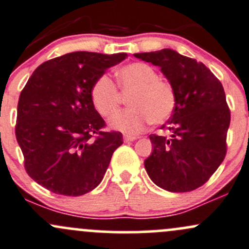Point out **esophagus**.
Segmentation results:
<instances>
[{"instance_id":"34e87169","label":"esophagus","mask_w":249,"mask_h":249,"mask_svg":"<svg viewBox=\"0 0 249 249\" xmlns=\"http://www.w3.org/2000/svg\"><path fill=\"white\" fill-rule=\"evenodd\" d=\"M135 139H137V137H135V135H128V134L124 135V142H134Z\"/></svg>"}]
</instances>
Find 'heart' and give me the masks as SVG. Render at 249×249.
I'll return each instance as SVG.
<instances>
[{
  "label": "heart",
  "instance_id": "obj_1",
  "mask_svg": "<svg viewBox=\"0 0 249 249\" xmlns=\"http://www.w3.org/2000/svg\"><path fill=\"white\" fill-rule=\"evenodd\" d=\"M116 76L117 86L107 75H101L89 92L92 106L106 119L116 113L124 95L131 94L128 99L131 107L114 114L110 121L111 128L134 134L145 129L151 122L163 124L170 119L176 107V91L169 81L160 78L152 66L143 62L128 63L119 68Z\"/></svg>",
  "mask_w": 249,
  "mask_h": 249
}]
</instances>
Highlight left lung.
Returning a JSON list of instances; mask_svg holds the SVG:
<instances>
[{
  "mask_svg": "<svg viewBox=\"0 0 249 249\" xmlns=\"http://www.w3.org/2000/svg\"><path fill=\"white\" fill-rule=\"evenodd\" d=\"M160 67L176 91V107L160 129L151 134V156L145 160L150 178L174 193L191 192L210 180L227 155L230 109L222 84L204 63L171 49L134 53Z\"/></svg>",
  "mask_w": 249,
  "mask_h": 249,
  "instance_id": "1",
  "label": "left lung"
}]
</instances>
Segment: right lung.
I'll return each mask as SVG.
<instances>
[{
  "instance_id": "1",
  "label": "right lung",
  "mask_w": 249,
  "mask_h": 249,
  "mask_svg": "<svg viewBox=\"0 0 249 249\" xmlns=\"http://www.w3.org/2000/svg\"><path fill=\"white\" fill-rule=\"evenodd\" d=\"M127 53H66L42 63L19 97L15 137L32 180L61 196H79L103 180L122 133L106 130L91 87Z\"/></svg>"
}]
</instances>
